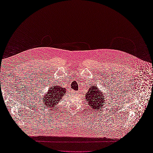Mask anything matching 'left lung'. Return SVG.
<instances>
[{
	"label": "left lung",
	"mask_w": 153,
	"mask_h": 153,
	"mask_svg": "<svg viewBox=\"0 0 153 153\" xmlns=\"http://www.w3.org/2000/svg\"><path fill=\"white\" fill-rule=\"evenodd\" d=\"M85 98L87 102L92 106V109H100L101 106L104 105L103 94L100 91L96 85L89 88V91L85 94Z\"/></svg>",
	"instance_id": "1"
}]
</instances>
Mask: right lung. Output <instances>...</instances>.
Returning a JSON list of instances; mask_svg holds the SVG:
<instances>
[{
    "label": "right lung",
    "instance_id": "add662e5",
    "mask_svg": "<svg viewBox=\"0 0 153 153\" xmlns=\"http://www.w3.org/2000/svg\"><path fill=\"white\" fill-rule=\"evenodd\" d=\"M66 90L61 87L53 86L50 87L47 94L45 96V105L48 107H53L58 103L60 100L62 99L63 95L66 94Z\"/></svg>",
    "mask_w": 153,
    "mask_h": 153
}]
</instances>
